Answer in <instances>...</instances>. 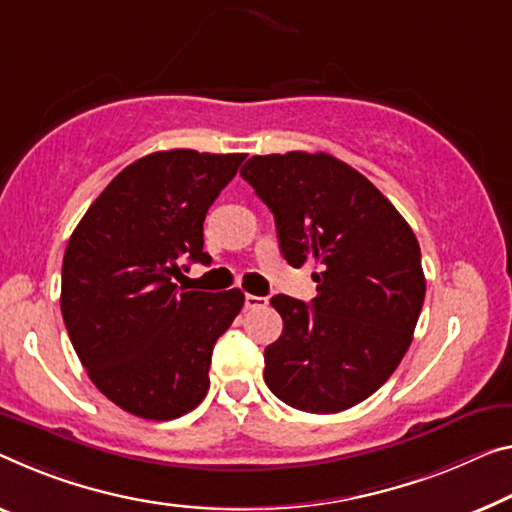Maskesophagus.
<instances>
[{"mask_svg":"<svg viewBox=\"0 0 512 512\" xmlns=\"http://www.w3.org/2000/svg\"><path fill=\"white\" fill-rule=\"evenodd\" d=\"M267 306V297H258V295H245V309L254 311V309H265Z\"/></svg>","mask_w":512,"mask_h":512,"instance_id":"34e87169","label":"esophagus"}]
</instances>
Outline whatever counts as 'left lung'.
Wrapping results in <instances>:
<instances>
[{
	"mask_svg": "<svg viewBox=\"0 0 512 512\" xmlns=\"http://www.w3.org/2000/svg\"><path fill=\"white\" fill-rule=\"evenodd\" d=\"M240 176L272 210L283 258L320 270L311 304L270 300L283 332L265 348L267 387L302 412L348 410L389 380L412 343L426 297L416 235L334 155H254Z\"/></svg>",
	"mask_w": 512,
	"mask_h": 512,
	"instance_id": "8db88e82",
	"label": "left lung"
}]
</instances>
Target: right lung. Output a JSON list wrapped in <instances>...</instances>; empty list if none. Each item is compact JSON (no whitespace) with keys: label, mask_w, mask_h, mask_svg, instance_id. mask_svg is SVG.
<instances>
[{"label":"right lung","mask_w":512,"mask_h":512,"mask_svg":"<svg viewBox=\"0 0 512 512\" xmlns=\"http://www.w3.org/2000/svg\"><path fill=\"white\" fill-rule=\"evenodd\" d=\"M245 153H151L109 183L68 240L61 313L91 382L121 410L169 421L210 387V357L242 290H178L180 258L208 263L203 219ZM185 267V265H183Z\"/></svg>","instance_id":"1"}]
</instances>
